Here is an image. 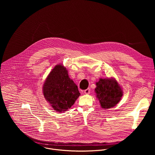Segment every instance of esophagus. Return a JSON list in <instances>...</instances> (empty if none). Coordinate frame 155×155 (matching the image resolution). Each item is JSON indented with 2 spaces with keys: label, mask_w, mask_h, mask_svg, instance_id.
<instances>
[{
  "label": "esophagus",
  "mask_w": 155,
  "mask_h": 155,
  "mask_svg": "<svg viewBox=\"0 0 155 155\" xmlns=\"http://www.w3.org/2000/svg\"><path fill=\"white\" fill-rule=\"evenodd\" d=\"M90 92V88L87 89L85 90H84V93L85 94H89Z\"/></svg>",
  "instance_id": "1"
}]
</instances>
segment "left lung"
Returning a JSON list of instances; mask_svg holds the SVG:
<instances>
[{
  "label": "left lung",
  "mask_w": 155,
  "mask_h": 155,
  "mask_svg": "<svg viewBox=\"0 0 155 155\" xmlns=\"http://www.w3.org/2000/svg\"><path fill=\"white\" fill-rule=\"evenodd\" d=\"M96 85L95 93L102 108L110 109L120 101L122 91L114 79H100Z\"/></svg>",
  "instance_id": "obj_1"
}]
</instances>
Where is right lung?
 <instances>
[{
  "label": "right lung",
  "mask_w": 155,
  "mask_h": 155,
  "mask_svg": "<svg viewBox=\"0 0 155 155\" xmlns=\"http://www.w3.org/2000/svg\"><path fill=\"white\" fill-rule=\"evenodd\" d=\"M43 92L46 101L58 112L70 109L80 95L77 85L69 78L66 68L61 64L57 65L49 74Z\"/></svg>",
  "instance_id": "right-lung-1"
}]
</instances>
